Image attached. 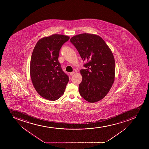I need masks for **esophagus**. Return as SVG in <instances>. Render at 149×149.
I'll return each mask as SVG.
<instances>
[{
    "label": "esophagus",
    "mask_w": 149,
    "mask_h": 149,
    "mask_svg": "<svg viewBox=\"0 0 149 149\" xmlns=\"http://www.w3.org/2000/svg\"><path fill=\"white\" fill-rule=\"evenodd\" d=\"M75 74V72H71L70 73V75L71 76H72L74 75Z\"/></svg>",
    "instance_id": "34e87169"
}]
</instances>
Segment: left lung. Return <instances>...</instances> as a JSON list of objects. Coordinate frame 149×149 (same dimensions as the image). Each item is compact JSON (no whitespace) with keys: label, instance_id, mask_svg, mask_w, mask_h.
<instances>
[{"label":"left lung","instance_id":"1","mask_svg":"<svg viewBox=\"0 0 149 149\" xmlns=\"http://www.w3.org/2000/svg\"><path fill=\"white\" fill-rule=\"evenodd\" d=\"M84 61L86 69H81L80 95L85 100L94 103L109 92L115 79V61L111 49L103 39L96 34L82 33L70 39Z\"/></svg>","mask_w":149,"mask_h":149}]
</instances>
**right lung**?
I'll use <instances>...</instances> for the list:
<instances>
[{
	"label": "right lung",
	"instance_id": "1",
	"mask_svg": "<svg viewBox=\"0 0 149 149\" xmlns=\"http://www.w3.org/2000/svg\"><path fill=\"white\" fill-rule=\"evenodd\" d=\"M69 38L58 34L43 37L33 50L30 63L31 81L37 93L47 100L59 99L69 81L58 59L62 45Z\"/></svg>",
	"mask_w": 149,
	"mask_h": 149
}]
</instances>
